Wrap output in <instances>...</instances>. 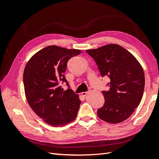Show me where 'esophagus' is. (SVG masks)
<instances>
[{
  "mask_svg": "<svg viewBox=\"0 0 159 159\" xmlns=\"http://www.w3.org/2000/svg\"><path fill=\"white\" fill-rule=\"evenodd\" d=\"M88 91H85V92H82L81 93V95H82L83 96H86L88 94Z\"/></svg>",
  "mask_w": 159,
  "mask_h": 159,
  "instance_id": "34e87169",
  "label": "esophagus"
}]
</instances>
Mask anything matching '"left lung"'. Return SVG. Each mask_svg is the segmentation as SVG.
<instances>
[{
  "label": "left lung",
  "instance_id": "obj_1",
  "mask_svg": "<svg viewBox=\"0 0 159 159\" xmlns=\"http://www.w3.org/2000/svg\"><path fill=\"white\" fill-rule=\"evenodd\" d=\"M94 59L101 75L111 80L109 89L103 91L105 103L98 116L112 124L128 119L143 98L145 74L141 65L132 54L118 44H107L87 50Z\"/></svg>",
  "mask_w": 159,
  "mask_h": 159
}]
</instances>
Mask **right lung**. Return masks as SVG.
Here are the masks:
<instances>
[{"label":"right lung","instance_id":"1","mask_svg":"<svg viewBox=\"0 0 159 159\" xmlns=\"http://www.w3.org/2000/svg\"><path fill=\"white\" fill-rule=\"evenodd\" d=\"M81 50L48 46L38 51L27 62L23 74L26 98L38 117L53 127L66 125L75 119L81 101L61 83L67 82V63Z\"/></svg>","mask_w":159,"mask_h":159}]
</instances>
